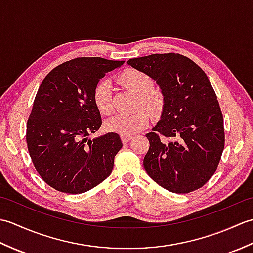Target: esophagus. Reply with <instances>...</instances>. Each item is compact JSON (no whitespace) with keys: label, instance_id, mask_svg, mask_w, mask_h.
Instances as JSON below:
<instances>
[{"label":"esophagus","instance_id":"obj_1","mask_svg":"<svg viewBox=\"0 0 253 253\" xmlns=\"http://www.w3.org/2000/svg\"><path fill=\"white\" fill-rule=\"evenodd\" d=\"M131 139V137L130 136H122V141L124 142V143H127L128 141H129Z\"/></svg>","mask_w":253,"mask_h":253}]
</instances>
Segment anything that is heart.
I'll return each instance as SVG.
<instances>
[{"mask_svg": "<svg viewBox=\"0 0 253 253\" xmlns=\"http://www.w3.org/2000/svg\"><path fill=\"white\" fill-rule=\"evenodd\" d=\"M118 83L124 88L137 95L135 102L136 113L131 115H116L105 123L106 129L122 136H131L147 127L149 116L159 117L164 110V95L159 88L154 87L153 78L136 68L125 69ZM93 103L102 115L113 112V95L110 83L100 82L93 90Z\"/></svg>", "mask_w": 253, "mask_h": 253, "instance_id": "1", "label": "heart"}]
</instances>
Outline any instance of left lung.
Wrapping results in <instances>:
<instances>
[{"mask_svg": "<svg viewBox=\"0 0 253 253\" xmlns=\"http://www.w3.org/2000/svg\"><path fill=\"white\" fill-rule=\"evenodd\" d=\"M127 63L150 75L165 100L161 120L146 135L150 142L143 159L147 174L174 193L203 187L216 171L225 146L223 114L207 74L178 53L130 58Z\"/></svg>", "mask_w": 253, "mask_h": 253, "instance_id": "obj_1", "label": "left lung"}]
</instances>
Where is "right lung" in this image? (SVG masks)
Here are the masks:
<instances>
[{
  "instance_id": "right-lung-1",
  "label": "right lung",
  "mask_w": 253,
  "mask_h": 253,
  "mask_svg": "<svg viewBox=\"0 0 253 253\" xmlns=\"http://www.w3.org/2000/svg\"><path fill=\"white\" fill-rule=\"evenodd\" d=\"M124 63L77 57L53 68L41 83L27 121L26 141L38 174L55 190L83 193L112 173L123 147L120 135L88 137L102 125L94 87Z\"/></svg>"
}]
</instances>
